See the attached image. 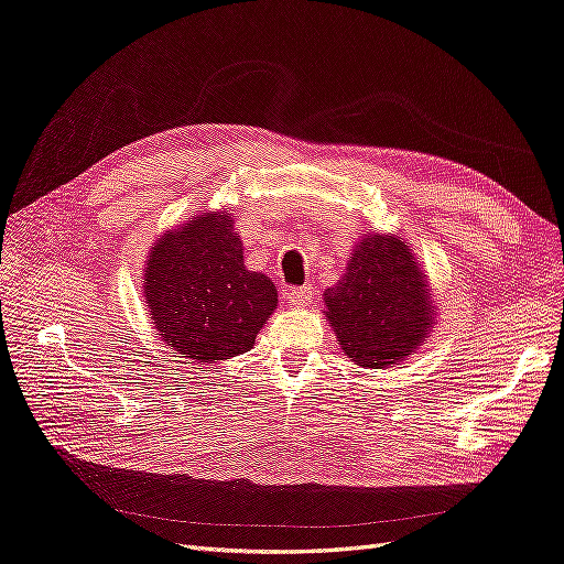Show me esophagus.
<instances>
[{
	"mask_svg": "<svg viewBox=\"0 0 564 564\" xmlns=\"http://www.w3.org/2000/svg\"><path fill=\"white\" fill-rule=\"evenodd\" d=\"M285 302L288 306H308L311 302H314V290H311L308 285H302V288H290L285 293Z\"/></svg>",
	"mask_w": 564,
	"mask_h": 564,
	"instance_id": "obj_1",
	"label": "esophagus"
}]
</instances>
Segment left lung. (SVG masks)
Returning <instances> with one entry per match:
<instances>
[{"label": "left lung", "mask_w": 564, "mask_h": 564, "mask_svg": "<svg viewBox=\"0 0 564 564\" xmlns=\"http://www.w3.org/2000/svg\"><path fill=\"white\" fill-rule=\"evenodd\" d=\"M325 304L346 356L373 369L409 356L434 316L421 267L402 239L388 235L360 241L344 279L327 288Z\"/></svg>", "instance_id": "1"}]
</instances>
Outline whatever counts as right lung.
I'll return each mask as SVG.
<instances>
[{"label": "right lung", "instance_id": "add662e5", "mask_svg": "<svg viewBox=\"0 0 564 564\" xmlns=\"http://www.w3.org/2000/svg\"><path fill=\"white\" fill-rule=\"evenodd\" d=\"M145 304L181 358L229 360L253 348L276 285L243 267L229 214H206L164 235L145 267Z\"/></svg>", "mask_w": 564, "mask_h": 564}]
</instances>
